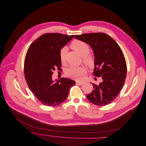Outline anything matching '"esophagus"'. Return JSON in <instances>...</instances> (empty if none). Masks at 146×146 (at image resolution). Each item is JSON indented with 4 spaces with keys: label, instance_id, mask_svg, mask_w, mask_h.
<instances>
[{
    "label": "esophagus",
    "instance_id": "esophagus-1",
    "mask_svg": "<svg viewBox=\"0 0 146 146\" xmlns=\"http://www.w3.org/2000/svg\"><path fill=\"white\" fill-rule=\"evenodd\" d=\"M76 83L78 84H79V85H82L84 83V82H82V81H77L76 82Z\"/></svg>",
    "mask_w": 146,
    "mask_h": 146
}]
</instances>
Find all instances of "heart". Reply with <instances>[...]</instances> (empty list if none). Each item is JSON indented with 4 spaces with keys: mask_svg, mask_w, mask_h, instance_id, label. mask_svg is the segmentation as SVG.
<instances>
[{
    "mask_svg": "<svg viewBox=\"0 0 146 146\" xmlns=\"http://www.w3.org/2000/svg\"><path fill=\"white\" fill-rule=\"evenodd\" d=\"M71 46L82 57H83V62L86 65L91 66L94 64V57L92 55L89 54L90 46L87 42L80 40H75L72 42ZM67 51L66 47L62 48L60 50L59 56L62 63L65 61ZM65 73L68 77L74 79H79L82 75L85 74L86 70L83 67L71 66L66 70Z\"/></svg>",
    "mask_w": 146,
    "mask_h": 146,
    "instance_id": "b5f03b06",
    "label": "heart"
}]
</instances>
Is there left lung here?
Masks as SVG:
<instances>
[{
	"label": "left lung",
	"mask_w": 146,
	"mask_h": 146,
	"mask_svg": "<svg viewBox=\"0 0 146 146\" xmlns=\"http://www.w3.org/2000/svg\"><path fill=\"white\" fill-rule=\"evenodd\" d=\"M74 37L92 47L95 57L93 74L102 79L98 85L93 83L94 90L87 95V99L98 106L110 104L122 90L127 76V64L120 47L104 33L75 35Z\"/></svg>",
	"instance_id": "8db88e82"
}]
</instances>
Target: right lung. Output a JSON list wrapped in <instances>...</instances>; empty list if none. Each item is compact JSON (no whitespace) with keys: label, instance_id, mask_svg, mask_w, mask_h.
I'll use <instances>...</instances> for the list:
<instances>
[{"label":"right lung","instance_id":"obj_1","mask_svg":"<svg viewBox=\"0 0 146 146\" xmlns=\"http://www.w3.org/2000/svg\"><path fill=\"white\" fill-rule=\"evenodd\" d=\"M74 35L46 33L29 46L25 59L24 74L29 88L42 104L55 106L64 102L70 87L75 82L62 78L53 81V71L61 70L60 49L70 41Z\"/></svg>","mask_w":146,"mask_h":146}]
</instances>
